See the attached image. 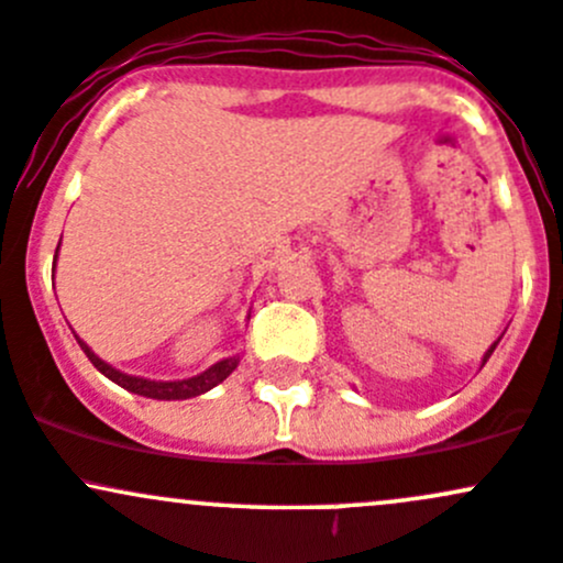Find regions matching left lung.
<instances>
[{
	"instance_id": "1",
	"label": "left lung",
	"mask_w": 563,
	"mask_h": 563,
	"mask_svg": "<svg viewBox=\"0 0 563 563\" xmlns=\"http://www.w3.org/2000/svg\"><path fill=\"white\" fill-rule=\"evenodd\" d=\"M497 343H499V341H494V343H492V346H488V352H486V354H483V365H486V362H488V356H492V354H494V349H497Z\"/></svg>"
}]
</instances>
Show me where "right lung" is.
<instances>
[{
	"instance_id": "add662e5",
	"label": "right lung",
	"mask_w": 563,
	"mask_h": 563,
	"mask_svg": "<svg viewBox=\"0 0 563 563\" xmlns=\"http://www.w3.org/2000/svg\"><path fill=\"white\" fill-rule=\"evenodd\" d=\"M56 257H58V250H56ZM75 338H77V343H80L82 352H86L88 360L93 362L96 371L104 373L107 378L114 380L118 386H123V389L134 391V395L150 397V400H190V397L203 395V391L214 389L217 384H222V380L231 376L241 362V356L233 354V356H225V360L214 362V365L207 367V371L198 373V376H192V378L153 380V378H144V376H129V373L118 371V367H112L110 362L101 360L99 354H93V349H90L86 341H80V335H75Z\"/></svg>"
}]
</instances>
